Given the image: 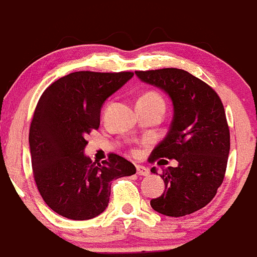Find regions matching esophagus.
I'll list each match as a JSON object with an SVG mask.
<instances>
[{
    "label": "esophagus",
    "instance_id": "esophagus-1",
    "mask_svg": "<svg viewBox=\"0 0 257 257\" xmlns=\"http://www.w3.org/2000/svg\"><path fill=\"white\" fill-rule=\"evenodd\" d=\"M136 173L139 176H149V169L143 166H136Z\"/></svg>",
    "mask_w": 257,
    "mask_h": 257
}]
</instances>
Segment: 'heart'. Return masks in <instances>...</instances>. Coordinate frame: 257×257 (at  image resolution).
I'll return each mask as SVG.
<instances>
[{"instance_id": "heart-1", "label": "heart", "mask_w": 257, "mask_h": 257, "mask_svg": "<svg viewBox=\"0 0 257 257\" xmlns=\"http://www.w3.org/2000/svg\"><path fill=\"white\" fill-rule=\"evenodd\" d=\"M138 104H149V105L159 104L164 107V99H163V96H162L159 93H157V91L148 90L145 91L140 98H139Z\"/></svg>"}]
</instances>
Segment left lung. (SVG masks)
<instances>
[{
  "mask_svg": "<svg viewBox=\"0 0 257 257\" xmlns=\"http://www.w3.org/2000/svg\"><path fill=\"white\" fill-rule=\"evenodd\" d=\"M143 81L171 96L175 116L166 138L152 152L176 159L177 167L163 169V195L150 201L167 216L188 215L206 206L223 183L230 148L229 127L219 95L206 82L181 69L135 71ZM153 173H157L152 168Z\"/></svg>",
  "mask_w": 257,
  "mask_h": 257,
  "instance_id": "8db88e82",
  "label": "left lung"
}]
</instances>
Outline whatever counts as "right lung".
Segmentation results:
<instances>
[{"label":"right lung","instance_id":"1","mask_svg":"<svg viewBox=\"0 0 257 257\" xmlns=\"http://www.w3.org/2000/svg\"><path fill=\"white\" fill-rule=\"evenodd\" d=\"M134 72L77 71L43 91L29 130L33 176L44 202L72 220L95 218L105 210L110 182L133 176L136 168L109 153L107 161L84 155L86 136L100 124V108Z\"/></svg>","mask_w":257,"mask_h":257}]
</instances>
